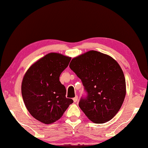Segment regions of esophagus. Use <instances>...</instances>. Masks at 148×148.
Segmentation results:
<instances>
[{
  "instance_id": "1",
  "label": "esophagus",
  "mask_w": 148,
  "mask_h": 148,
  "mask_svg": "<svg viewBox=\"0 0 148 148\" xmlns=\"http://www.w3.org/2000/svg\"><path fill=\"white\" fill-rule=\"evenodd\" d=\"M77 99H78V97L77 96V95H76V97L73 98V101H74V103H76L77 101Z\"/></svg>"
}]
</instances>
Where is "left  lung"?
Segmentation results:
<instances>
[{
    "label": "left lung",
    "mask_w": 148,
    "mask_h": 148,
    "mask_svg": "<svg viewBox=\"0 0 148 148\" xmlns=\"http://www.w3.org/2000/svg\"><path fill=\"white\" fill-rule=\"evenodd\" d=\"M69 66L82 80L88 93L79 108L95 123H105L119 110L126 93V81L120 65L109 55L95 51L74 58Z\"/></svg>",
    "instance_id": "8db88e82"
}]
</instances>
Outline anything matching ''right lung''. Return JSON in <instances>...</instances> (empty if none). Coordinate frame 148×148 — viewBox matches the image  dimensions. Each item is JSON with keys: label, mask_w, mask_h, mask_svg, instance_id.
Masks as SVG:
<instances>
[{"label": "right lung", "mask_w": 148, "mask_h": 148, "mask_svg": "<svg viewBox=\"0 0 148 148\" xmlns=\"http://www.w3.org/2000/svg\"><path fill=\"white\" fill-rule=\"evenodd\" d=\"M71 60L62 54L49 53L34 63L23 77L21 90L25 107L40 122H56L73 103L66 98V88L60 82Z\"/></svg>", "instance_id": "add662e5"}]
</instances>
